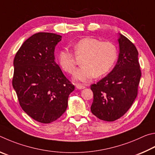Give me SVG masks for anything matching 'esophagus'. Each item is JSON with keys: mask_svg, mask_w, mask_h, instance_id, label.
Here are the masks:
<instances>
[{"mask_svg": "<svg viewBox=\"0 0 155 155\" xmlns=\"http://www.w3.org/2000/svg\"><path fill=\"white\" fill-rule=\"evenodd\" d=\"M75 87L77 88L78 89H79V90H82V89L85 88V86L82 85V84H77L75 85Z\"/></svg>", "mask_w": 155, "mask_h": 155, "instance_id": "esophagus-1", "label": "esophagus"}]
</instances>
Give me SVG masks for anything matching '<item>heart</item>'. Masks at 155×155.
Segmentation results:
<instances>
[{"label":"heart","instance_id":"obj_1","mask_svg":"<svg viewBox=\"0 0 155 155\" xmlns=\"http://www.w3.org/2000/svg\"><path fill=\"white\" fill-rule=\"evenodd\" d=\"M76 56L83 55L80 63L82 66L74 73V79L88 82L94 77L106 74L112 69L117 59V49L113 43L101 41L93 37H85L73 45ZM58 61L65 72L73 73L75 69V55L67 48L58 53Z\"/></svg>","mask_w":155,"mask_h":155}]
</instances>
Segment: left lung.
I'll return each instance as SVG.
<instances>
[{
    "label": "left lung",
    "instance_id": "left-lung-1",
    "mask_svg": "<svg viewBox=\"0 0 155 155\" xmlns=\"http://www.w3.org/2000/svg\"><path fill=\"white\" fill-rule=\"evenodd\" d=\"M117 63L109 74L91 86L93 102L91 110L97 118L114 121L122 117L137 95L142 75L138 61V51L134 43L124 35L118 38Z\"/></svg>",
    "mask_w": 155,
    "mask_h": 155
}]
</instances>
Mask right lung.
I'll list each match as a JSON object with an SVG mask.
<instances>
[{
    "label": "right lung",
    "instance_id": "obj_1",
    "mask_svg": "<svg viewBox=\"0 0 155 155\" xmlns=\"http://www.w3.org/2000/svg\"><path fill=\"white\" fill-rule=\"evenodd\" d=\"M62 36L38 32L23 43L16 53L13 87L21 107L41 123L55 121L63 114L75 86L55 62L54 50Z\"/></svg>",
    "mask_w": 155,
    "mask_h": 155
}]
</instances>
